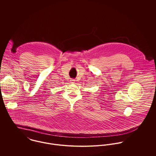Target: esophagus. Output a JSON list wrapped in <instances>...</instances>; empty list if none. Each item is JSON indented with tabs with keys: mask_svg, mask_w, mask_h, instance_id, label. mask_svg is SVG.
I'll return each mask as SVG.
<instances>
[{
	"mask_svg": "<svg viewBox=\"0 0 156 156\" xmlns=\"http://www.w3.org/2000/svg\"><path fill=\"white\" fill-rule=\"evenodd\" d=\"M70 81H71V83H73L75 82V80H74V79H71Z\"/></svg>",
	"mask_w": 156,
	"mask_h": 156,
	"instance_id": "esophagus-1",
	"label": "esophagus"
}]
</instances>
